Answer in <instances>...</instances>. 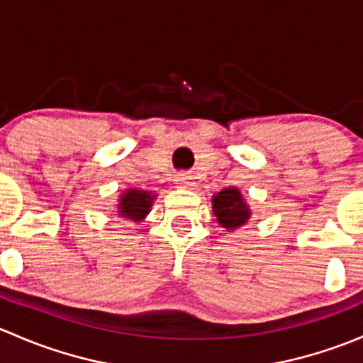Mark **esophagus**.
I'll return each instance as SVG.
<instances>
[{
    "instance_id": "obj_1",
    "label": "esophagus",
    "mask_w": 363,
    "mask_h": 363,
    "mask_svg": "<svg viewBox=\"0 0 363 363\" xmlns=\"http://www.w3.org/2000/svg\"><path fill=\"white\" fill-rule=\"evenodd\" d=\"M174 182H177L178 186H183V189H186V186L192 185V178H190L189 174H180V177H178Z\"/></svg>"
}]
</instances>
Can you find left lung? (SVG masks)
<instances>
[{
    "instance_id": "1",
    "label": "left lung",
    "mask_w": 363,
    "mask_h": 363,
    "mask_svg": "<svg viewBox=\"0 0 363 363\" xmlns=\"http://www.w3.org/2000/svg\"><path fill=\"white\" fill-rule=\"evenodd\" d=\"M213 213L225 229L234 230L250 218V209L238 189H223L213 197Z\"/></svg>"
}]
</instances>
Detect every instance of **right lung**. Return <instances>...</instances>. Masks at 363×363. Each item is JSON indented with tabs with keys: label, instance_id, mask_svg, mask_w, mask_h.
<instances>
[{
	"label": "right lung",
	"instance_id": "add662e5",
	"mask_svg": "<svg viewBox=\"0 0 363 363\" xmlns=\"http://www.w3.org/2000/svg\"><path fill=\"white\" fill-rule=\"evenodd\" d=\"M152 201H154V196L148 192H143V190L129 189L122 196L121 204V215L125 216L129 220H141L148 211H150Z\"/></svg>",
	"mask_w": 363,
	"mask_h": 363
}]
</instances>
